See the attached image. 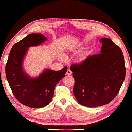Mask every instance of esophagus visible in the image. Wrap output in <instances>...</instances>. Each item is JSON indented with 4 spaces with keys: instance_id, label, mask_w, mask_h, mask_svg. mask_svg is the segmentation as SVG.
<instances>
[{
    "instance_id": "obj_1",
    "label": "esophagus",
    "mask_w": 132,
    "mask_h": 132,
    "mask_svg": "<svg viewBox=\"0 0 132 132\" xmlns=\"http://www.w3.org/2000/svg\"><path fill=\"white\" fill-rule=\"evenodd\" d=\"M71 74V71H70V70L68 69L67 70V72H66V75H70Z\"/></svg>"
}]
</instances>
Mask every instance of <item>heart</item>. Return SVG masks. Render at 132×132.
<instances>
[{"instance_id":"heart-1","label":"heart","mask_w":132,"mask_h":132,"mask_svg":"<svg viewBox=\"0 0 132 132\" xmlns=\"http://www.w3.org/2000/svg\"><path fill=\"white\" fill-rule=\"evenodd\" d=\"M86 44V42H81V43H79V45H78V46H76L77 47H81V46H83L84 45ZM87 58V56H86L85 54H82L81 56H80L79 58V62H84V61L86 60V59Z\"/></svg>"}]
</instances>
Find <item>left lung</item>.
Here are the masks:
<instances>
[{
  "mask_svg": "<svg viewBox=\"0 0 132 132\" xmlns=\"http://www.w3.org/2000/svg\"><path fill=\"white\" fill-rule=\"evenodd\" d=\"M100 53L70 67L75 79L73 93L87 107L106 105L116 97L126 77L122 51L111 39L102 38Z\"/></svg>",
  "mask_w": 132,
  "mask_h": 132,
  "instance_id": "1",
  "label": "left lung"
}]
</instances>
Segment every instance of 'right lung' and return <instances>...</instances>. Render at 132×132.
Instances as JSON below:
<instances>
[{
	"instance_id": "right-lung-1",
	"label": "right lung",
	"mask_w": 132,
	"mask_h": 132,
	"mask_svg": "<svg viewBox=\"0 0 132 132\" xmlns=\"http://www.w3.org/2000/svg\"><path fill=\"white\" fill-rule=\"evenodd\" d=\"M42 34H30L11 48L6 64L5 73L13 94L24 105L43 108L51 102L59 81L65 76L67 67L59 71L46 69L37 78L24 72L22 62L29 47L41 45L46 40Z\"/></svg>"
}]
</instances>
